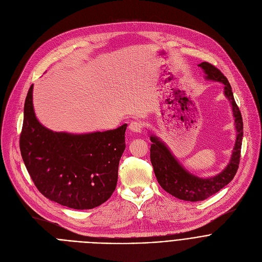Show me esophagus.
Returning a JSON list of instances; mask_svg holds the SVG:
<instances>
[{"label":"esophagus","mask_w":262,"mask_h":262,"mask_svg":"<svg viewBox=\"0 0 262 262\" xmlns=\"http://www.w3.org/2000/svg\"><path fill=\"white\" fill-rule=\"evenodd\" d=\"M128 128L130 132L136 133V134H140L142 132V124L138 121H133L130 122V124L128 125Z\"/></svg>","instance_id":"34e87169"}]
</instances>
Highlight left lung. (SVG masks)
I'll use <instances>...</instances> for the list:
<instances>
[{
  "label": "left lung",
  "mask_w": 262,
  "mask_h": 262,
  "mask_svg": "<svg viewBox=\"0 0 262 262\" xmlns=\"http://www.w3.org/2000/svg\"><path fill=\"white\" fill-rule=\"evenodd\" d=\"M199 66L205 72V79L224 84V94L230 100L236 128V140L229 164L217 175L210 178H200L185 170L174 158L166 144L157 136L151 135L150 160L156 177L162 188L172 196L184 201H202L217 193L226 186L237 172L241 161V149L244 135V124L241 111L234 100L231 86L220 69L208 62Z\"/></svg>",
  "instance_id": "8db88e82"
}]
</instances>
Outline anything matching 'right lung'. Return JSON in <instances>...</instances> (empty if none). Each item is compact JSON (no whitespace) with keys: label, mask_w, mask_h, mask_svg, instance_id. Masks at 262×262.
<instances>
[{"label":"right lung","mask_w":262,"mask_h":262,"mask_svg":"<svg viewBox=\"0 0 262 262\" xmlns=\"http://www.w3.org/2000/svg\"><path fill=\"white\" fill-rule=\"evenodd\" d=\"M32 92L33 85L25 101L19 148L36 188L69 208L99 206L116 189L127 124L83 135L53 132L37 120Z\"/></svg>","instance_id":"1"}]
</instances>
